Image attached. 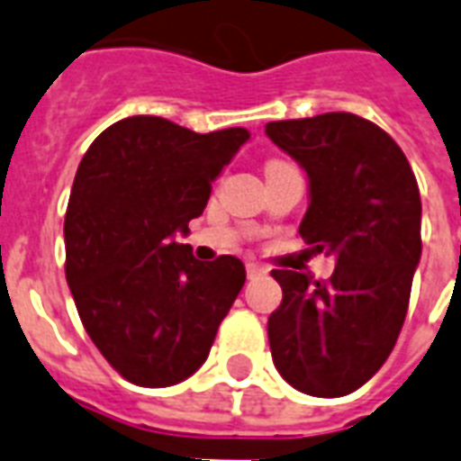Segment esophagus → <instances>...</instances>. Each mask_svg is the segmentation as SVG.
<instances>
[{
	"label": "esophagus",
	"instance_id": "1",
	"mask_svg": "<svg viewBox=\"0 0 461 461\" xmlns=\"http://www.w3.org/2000/svg\"><path fill=\"white\" fill-rule=\"evenodd\" d=\"M265 272H267V267H263V265L256 263V260H249V263H246V275H249V279L263 276Z\"/></svg>",
	"mask_w": 461,
	"mask_h": 461
}]
</instances>
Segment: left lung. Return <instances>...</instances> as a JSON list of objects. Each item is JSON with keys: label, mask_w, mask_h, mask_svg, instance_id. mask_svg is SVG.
Instances as JSON below:
<instances>
[{"label": "left lung", "mask_w": 461, "mask_h": 461, "mask_svg": "<svg viewBox=\"0 0 461 461\" xmlns=\"http://www.w3.org/2000/svg\"><path fill=\"white\" fill-rule=\"evenodd\" d=\"M265 132L301 163L310 205L301 237L334 253L327 282L272 269L282 305L267 336L276 372L315 398L357 391L391 355L421 258V198L405 153L353 113L276 121Z\"/></svg>", "instance_id": "left-lung-1"}]
</instances>
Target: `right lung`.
I'll use <instances>...</instances> for the list:
<instances>
[{
	"label": "right lung",
	"mask_w": 461,
	"mask_h": 461,
	"mask_svg": "<svg viewBox=\"0 0 461 461\" xmlns=\"http://www.w3.org/2000/svg\"><path fill=\"white\" fill-rule=\"evenodd\" d=\"M249 137L132 115L106 127L75 172L66 279L89 339L134 386L192 376L246 282L239 258L201 263L175 234L203 212L212 179Z\"/></svg>",
	"instance_id": "obj_1"
}]
</instances>
